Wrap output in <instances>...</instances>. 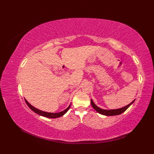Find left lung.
Listing matches in <instances>:
<instances>
[{"label": "left lung", "mask_w": 154, "mask_h": 154, "mask_svg": "<svg viewBox=\"0 0 154 154\" xmlns=\"http://www.w3.org/2000/svg\"><path fill=\"white\" fill-rule=\"evenodd\" d=\"M134 100L132 102H131L130 104H128V105L123 107V108L118 109H113V110H105V109H100L94 103V102H93V101L92 100L91 101V105H92L93 108H94L98 113L105 115V116H116V115L121 114L123 112H124L134 103Z\"/></svg>", "instance_id": "1"}]
</instances>
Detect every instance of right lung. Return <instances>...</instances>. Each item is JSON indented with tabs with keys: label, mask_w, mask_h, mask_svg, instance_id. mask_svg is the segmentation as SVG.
I'll return each mask as SVG.
<instances>
[{
	"label": "right lung",
	"mask_w": 154,
	"mask_h": 154,
	"mask_svg": "<svg viewBox=\"0 0 154 154\" xmlns=\"http://www.w3.org/2000/svg\"><path fill=\"white\" fill-rule=\"evenodd\" d=\"M25 101H26V104L28 105V106L29 107V108L32 111L35 112V113L38 114L39 115H40V116H44V117L49 118H57L61 117V116H62L63 115H64L68 111V110L70 109V106H71V105H69L66 110H64L63 111L60 112H58V113H51V112H47L42 111V110H40L39 109H36L35 107H34L33 106H32L30 103H29L26 100H25Z\"/></svg>",
	"instance_id": "1"
}]
</instances>
